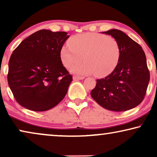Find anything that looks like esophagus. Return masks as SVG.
Returning a JSON list of instances; mask_svg holds the SVG:
<instances>
[{"label": "esophagus", "instance_id": "1", "mask_svg": "<svg viewBox=\"0 0 157 157\" xmlns=\"http://www.w3.org/2000/svg\"><path fill=\"white\" fill-rule=\"evenodd\" d=\"M85 77L84 76H74L73 77L74 80H83L84 79Z\"/></svg>", "mask_w": 157, "mask_h": 157}]
</instances>
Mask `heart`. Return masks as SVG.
Listing matches in <instances>:
<instances>
[{
  "instance_id": "b5f03b06",
  "label": "heart",
  "mask_w": 157,
  "mask_h": 157,
  "mask_svg": "<svg viewBox=\"0 0 157 157\" xmlns=\"http://www.w3.org/2000/svg\"><path fill=\"white\" fill-rule=\"evenodd\" d=\"M68 45L62 47L60 56L62 63L66 68L71 67L70 71L73 74L106 76L115 70L121 59L119 43L114 38L104 34H78L70 38ZM83 57L85 63L76 64Z\"/></svg>"
}]
</instances>
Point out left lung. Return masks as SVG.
Returning <instances> with one entry per match:
<instances>
[{"label":"left lung","mask_w":157,"mask_h":157,"mask_svg":"<svg viewBox=\"0 0 157 157\" xmlns=\"http://www.w3.org/2000/svg\"><path fill=\"white\" fill-rule=\"evenodd\" d=\"M102 33L118 40L121 55L115 70L105 78L96 80L91 97L110 111H124L135 108L144 100L150 79L144 51L120 30Z\"/></svg>","instance_id":"obj_1"}]
</instances>
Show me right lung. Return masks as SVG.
I'll return each mask as SVG.
<instances>
[{
    "mask_svg": "<svg viewBox=\"0 0 157 157\" xmlns=\"http://www.w3.org/2000/svg\"><path fill=\"white\" fill-rule=\"evenodd\" d=\"M66 32L43 29L25 38L8 63V83L21 106L34 111L53 108L63 100L73 81L61 60Z\"/></svg>",
    "mask_w": 157,
    "mask_h": 157,
    "instance_id": "add662e5",
    "label": "right lung"
}]
</instances>
